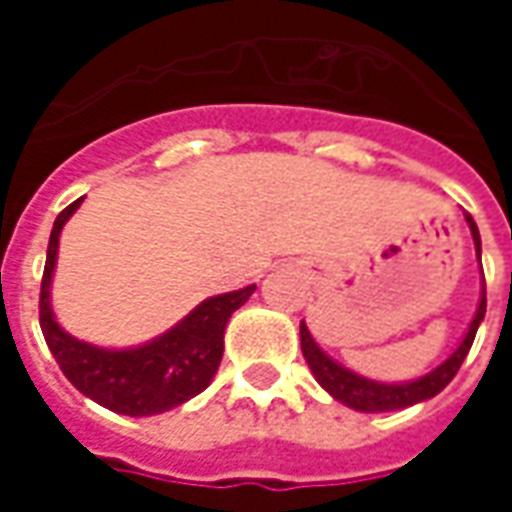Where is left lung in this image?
Instances as JSON below:
<instances>
[{"label": "left lung", "instance_id": "obj_1", "mask_svg": "<svg viewBox=\"0 0 512 512\" xmlns=\"http://www.w3.org/2000/svg\"><path fill=\"white\" fill-rule=\"evenodd\" d=\"M466 216V224L472 230L474 252H477V260H480V230L469 213ZM485 318V279H483V293H480V304H477V312H474L472 323H469V332L463 334L461 345L452 351L439 367H433L430 373L419 378H411V381H395V384H386V381H373V378H365L348 370L340 362H334L332 356L323 351L321 345L312 340L307 323L301 321V354L310 365L315 381L334 397L340 400L343 406L354 408V411H365V414H376V411H397V408H408L414 403H422V400H430L436 397L450 384L458 367L463 365V359L469 354V348L474 343V334H477V326L483 323Z\"/></svg>", "mask_w": 512, "mask_h": 512}]
</instances>
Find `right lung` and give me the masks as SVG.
I'll list each match as a JSON object with an SVG mask.
<instances>
[{
	"label": "right lung",
	"instance_id": "add662e5",
	"mask_svg": "<svg viewBox=\"0 0 512 512\" xmlns=\"http://www.w3.org/2000/svg\"><path fill=\"white\" fill-rule=\"evenodd\" d=\"M82 200L84 197L71 202L51 227L40 285V329L65 378L82 395L115 414L153 417L186 403L211 384L222 362L227 321L255 293V285L205 299L172 329L134 348H101L76 340L54 318L51 279L60 252L62 227Z\"/></svg>",
	"mask_w": 512,
	"mask_h": 512
}]
</instances>
